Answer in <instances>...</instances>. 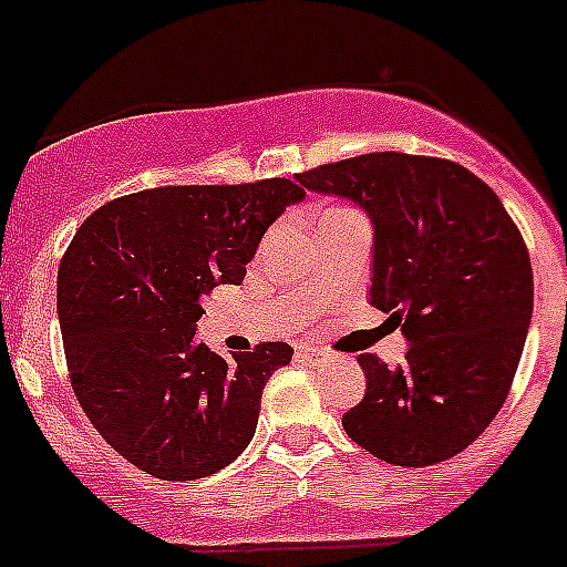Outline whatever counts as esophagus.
Segmentation results:
<instances>
[{"mask_svg": "<svg viewBox=\"0 0 567 567\" xmlns=\"http://www.w3.org/2000/svg\"><path fill=\"white\" fill-rule=\"evenodd\" d=\"M298 352H300V354H307L309 360H318V363H320V360H323V358H327V352H323V349H315V346H298Z\"/></svg>", "mask_w": 567, "mask_h": 567, "instance_id": "34e87169", "label": "esophagus"}]
</instances>
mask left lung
I'll use <instances>...</instances> for the list:
<instances>
[{
    "label": "left lung",
    "instance_id": "left-lung-1",
    "mask_svg": "<svg viewBox=\"0 0 567 567\" xmlns=\"http://www.w3.org/2000/svg\"><path fill=\"white\" fill-rule=\"evenodd\" d=\"M295 178L369 215V303L409 343L398 369L360 354L365 394L346 434L405 468L454 457L497 417L523 358L534 312L523 235L488 184L445 158L365 153Z\"/></svg>",
    "mask_w": 567,
    "mask_h": 567
}]
</instances>
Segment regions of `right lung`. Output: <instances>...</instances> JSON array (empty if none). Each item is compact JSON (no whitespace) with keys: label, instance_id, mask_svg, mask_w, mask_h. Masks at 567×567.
Segmentation results:
<instances>
[{"label":"right lung","instance_id":"obj_1","mask_svg":"<svg viewBox=\"0 0 567 567\" xmlns=\"http://www.w3.org/2000/svg\"><path fill=\"white\" fill-rule=\"evenodd\" d=\"M303 198L289 178L144 189L104 204L73 235L56 280L70 383L135 468L202 480L249 445L264 385L292 346L213 352L195 340L202 298L238 287L264 233Z\"/></svg>","mask_w":567,"mask_h":567}]
</instances>
